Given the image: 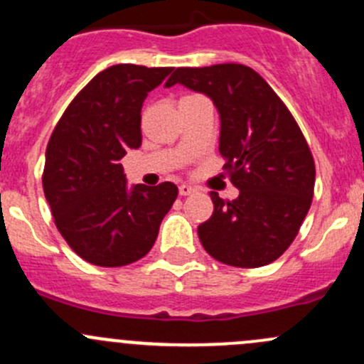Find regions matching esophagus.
Instances as JSON below:
<instances>
[{
  "instance_id": "esophagus-1",
  "label": "esophagus",
  "mask_w": 364,
  "mask_h": 364,
  "mask_svg": "<svg viewBox=\"0 0 364 364\" xmlns=\"http://www.w3.org/2000/svg\"><path fill=\"white\" fill-rule=\"evenodd\" d=\"M190 193H193V186L186 185V183H183V185H179V196L186 197V196H190Z\"/></svg>"
}]
</instances>
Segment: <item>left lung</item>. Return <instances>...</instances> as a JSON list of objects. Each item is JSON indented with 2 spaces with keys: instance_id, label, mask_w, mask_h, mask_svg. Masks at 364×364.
<instances>
[{
  "instance_id": "left-lung-1",
  "label": "left lung",
  "mask_w": 364,
  "mask_h": 364,
  "mask_svg": "<svg viewBox=\"0 0 364 364\" xmlns=\"http://www.w3.org/2000/svg\"><path fill=\"white\" fill-rule=\"evenodd\" d=\"M174 84L205 95L216 107L220 155L240 190L232 203L211 192L215 211L197 229L204 250L227 266L271 264L291 247L314 197V156L299 127L245 65L176 68L165 87Z\"/></svg>"
}]
</instances>
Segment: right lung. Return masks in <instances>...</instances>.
Masks as SVG:
<instances>
[{"mask_svg": "<svg viewBox=\"0 0 364 364\" xmlns=\"http://www.w3.org/2000/svg\"><path fill=\"white\" fill-rule=\"evenodd\" d=\"M171 67L114 65L87 82L54 128L43 193L73 252L119 267L142 259L178 197L174 183L128 186L121 159L142 142L141 109Z\"/></svg>", "mask_w": 364, "mask_h": 364, "instance_id": "add662e5", "label": "right lung"}]
</instances>
